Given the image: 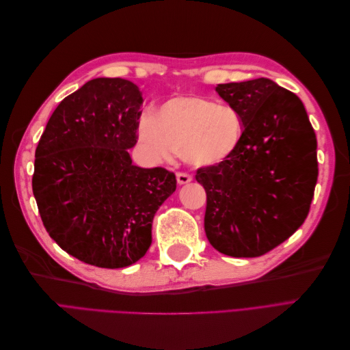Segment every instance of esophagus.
Here are the masks:
<instances>
[{
    "label": "esophagus",
    "instance_id": "obj_1",
    "mask_svg": "<svg viewBox=\"0 0 350 350\" xmlns=\"http://www.w3.org/2000/svg\"><path fill=\"white\" fill-rule=\"evenodd\" d=\"M176 181H178L179 185H184V184L191 183V176H189L188 174H184V172H178L176 174Z\"/></svg>",
    "mask_w": 350,
    "mask_h": 350
}]
</instances>
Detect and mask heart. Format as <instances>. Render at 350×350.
Instances as JSON below:
<instances>
[{
	"mask_svg": "<svg viewBox=\"0 0 350 350\" xmlns=\"http://www.w3.org/2000/svg\"><path fill=\"white\" fill-rule=\"evenodd\" d=\"M139 140L153 161H169L174 153L196 167L216 166L234 157L243 142L245 125L232 105L196 94L163 102L139 121Z\"/></svg>",
	"mask_w": 350,
	"mask_h": 350,
	"instance_id": "heart-1",
	"label": "heart"
}]
</instances>
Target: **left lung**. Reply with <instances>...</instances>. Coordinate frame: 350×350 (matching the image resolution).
<instances>
[{
	"label": "left lung",
	"mask_w": 350,
	"mask_h": 350,
	"mask_svg": "<svg viewBox=\"0 0 350 350\" xmlns=\"http://www.w3.org/2000/svg\"><path fill=\"white\" fill-rule=\"evenodd\" d=\"M245 125L229 161L197 169L208 242L230 257H260L308 216L319 176L317 137L304 103L270 79L217 84Z\"/></svg>",
	"instance_id": "left-lung-1"
}]
</instances>
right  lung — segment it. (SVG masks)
<instances>
[{"instance_id":"obj_1","label":"right lung","mask_w":350,"mask_h":350,"mask_svg":"<svg viewBox=\"0 0 350 350\" xmlns=\"http://www.w3.org/2000/svg\"><path fill=\"white\" fill-rule=\"evenodd\" d=\"M142 105L133 81L93 79L61 100L36 147L31 188L44 226L92 266L139 261L157 208L176 189L174 172L131 161Z\"/></svg>"}]
</instances>
